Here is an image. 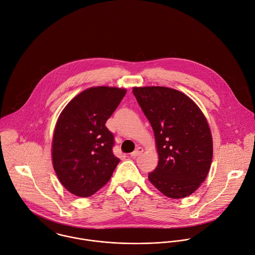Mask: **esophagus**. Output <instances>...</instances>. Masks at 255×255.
<instances>
[{"label":"esophagus","mask_w":255,"mask_h":255,"mask_svg":"<svg viewBox=\"0 0 255 255\" xmlns=\"http://www.w3.org/2000/svg\"><path fill=\"white\" fill-rule=\"evenodd\" d=\"M143 151H144V150L139 147V148H137L133 153H131V156H132V157H136L137 155H139V154H141V153H143Z\"/></svg>","instance_id":"esophagus-1"}]
</instances>
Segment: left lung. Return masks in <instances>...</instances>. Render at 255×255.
Returning a JSON list of instances; mask_svg holds the SVG:
<instances>
[{
	"instance_id": "8db88e82",
	"label": "left lung",
	"mask_w": 255,
	"mask_h": 255,
	"mask_svg": "<svg viewBox=\"0 0 255 255\" xmlns=\"http://www.w3.org/2000/svg\"><path fill=\"white\" fill-rule=\"evenodd\" d=\"M133 94L152 125L158 153L149 180L168 198L189 196L206 179L213 156L212 135L203 112L173 89L134 88Z\"/></svg>"
}]
</instances>
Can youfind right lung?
<instances>
[{
  "mask_svg": "<svg viewBox=\"0 0 255 255\" xmlns=\"http://www.w3.org/2000/svg\"><path fill=\"white\" fill-rule=\"evenodd\" d=\"M126 94L125 89L95 87L75 97L61 112L52 140V161L62 185L90 197L110 179L120 159L105 123Z\"/></svg>",
  "mask_w": 255,
  "mask_h": 255,
  "instance_id": "right-lung-1",
  "label": "right lung"
}]
</instances>
